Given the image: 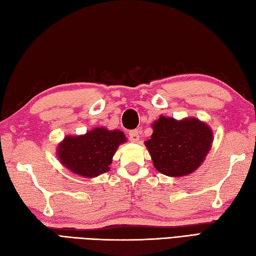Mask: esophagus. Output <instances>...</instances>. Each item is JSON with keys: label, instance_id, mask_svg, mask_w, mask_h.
<instances>
[{"label": "esophagus", "instance_id": "1", "mask_svg": "<svg viewBox=\"0 0 256 256\" xmlns=\"http://www.w3.org/2000/svg\"><path fill=\"white\" fill-rule=\"evenodd\" d=\"M128 136H130V140H131V142L136 143L140 140V131L138 130H133V131L128 133Z\"/></svg>", "mask_w": 256, "mask_h": 256}]
</instances>
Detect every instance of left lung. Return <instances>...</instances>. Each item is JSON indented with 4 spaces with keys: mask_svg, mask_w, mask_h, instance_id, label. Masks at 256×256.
<instances>
[{
    "mask_svg": "<svg viewBox=\"0 0 256 256\" xmlns=\"http://www.w3.org/2000/svg\"><path fill=\"white\" fill-rule=\"evenodd\" d=\"M153 134L145 146L160 172L182 177L197 170L214 142V132L197 118L176 120L160 116L152 124Z\"/></svg>",
    "mask_w": 256,
    "mask_h": 256,
    "instance_id": "obj_1",
    "label": "left lung"
}]
</instances>
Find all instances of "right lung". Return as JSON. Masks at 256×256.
Listing matches in <instances>:
<instances>
[{
	"label": "right lung",
	"mask_w": 256,
	"mask_h": 256,
	"mask_svg": "<svg viewBox=\"0 0 256 256\" xmlns=\"http://www.w3.org/2000/svg\"><path fill=\"white\" fill-rule=\"evenodd\" d=\"M126 142L120 130L94 128L81 135H66L57 145L59 162L80 177L94 178L110 170L113 155Z\"/></svg>",
	"instance_id": "1"
}]
</instances>
